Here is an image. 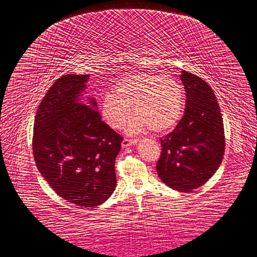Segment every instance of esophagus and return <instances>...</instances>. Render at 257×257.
<instances>
[{
  "mask_svg": "<svg viewBox=\"0 0 257 257\" xmlns=\"http://www.w3.org/2000/svg\"><path fill=\"white\" fill-rule=\"evenodd\" d=\"M139 142V140L136 139V140H129V139H125L121 142V146L122 147H129V146H132V145H136L137 143Z\"/></svg>",
  "mask_w": 257,
  "mask_h": 257,
  "instance_id": "obj_1",
  "label": "esophagus"
}]
</instances>
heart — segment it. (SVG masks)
Returning <instances> with one entry per match:
<instances>
[{"label": "heart", "mask_w": 257, "mask_h": 257, "mask_svg": "<svg viewBox=\"0 0 257 257\" xmlns=\"http://www.w3.org/2000/svg\"><path fill=\"white\" fill-rule=\"evenodd\" d=\"M114 94H106L100 102L103 119L113 129L127 125L129 135L151 129L162 132L174 127L185 110L184 86L170 74L140 73L126 77L114 85Z\"/></svg>", "instance_id": "1"}]
</instances>
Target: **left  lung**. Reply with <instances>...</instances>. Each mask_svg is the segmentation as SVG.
<instances>
[{
	"label": "left lung",
	"instance_id": "left-lung-1",
	"mask_svg": "<svg viewBox=\"0 0 257 257\" xmlns=\"http://www.w3.org/2000/svg\"><path fill=\"white\" fill-rule=\"evenodd\" d=\"M186 110L171 134L160 139L162 152L157 173L168 187L181 192L206 184L224 155V128L211 87L195 74L181 71Z\"/></svg>",
	"mask_w": 257,
	"mask_h": 257
}]
</instances>
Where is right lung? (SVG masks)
Segmentation results:
<instances>
[{
  "label": "right lung",
  "mask_w": 257,
  "mask_h": 257,
  "mask_svg": "<svg viewBox=\"0 0 257 257\" xmlns=\"http://www.w3.org/2000/svg\"><path fill=\"white\" fill-rule=\"evenodd\" d=\"M88 79L68 73L49 88L35 115L33 154L57 195L95 208L116 187L114 163L122 138L101 120L93 97L82 98Z\"/></svg>",
  "instance_id": "add662e5"
}]
</instances>
